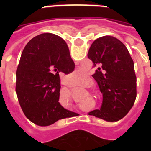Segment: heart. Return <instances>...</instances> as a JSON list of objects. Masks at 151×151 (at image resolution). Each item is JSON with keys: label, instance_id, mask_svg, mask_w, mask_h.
<instances>
[{"label": "heart", "instance_id": "obj_1", "mask_svg": "<svg viewBox=\"0 0 151 151\" xmlns=\"http://www.w3.org/2000/svg\"><path fill=\"white\" fill-rule=\"evenodd\" d=\"M70 76H71L73 78H74L76 80L78 81V80L81 79V78L85 76V73L82 71H80V70H76V71H74L73 73H72Z\"/></svg>", "mask_w": 151, "mask_h": 151}]
</instances>
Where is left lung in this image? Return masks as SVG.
Instances as JSON below:
<instances>
[{
	"instance_id": "8db88e82",
	"label": "left lung",
	"mask_w": 151,
	"mask_h": 151,
	"mask_svg": "<svg viewBox=\"0 0 151 151\" xmlns=\"http://www.w3.org/2000/svg\"><path fill=\"white\" fill-rule=\"evenodd\" d=\"M88 57L93 62L92 76L103 94L100 110L89 113L108 122L123 118L134 105L136 98V76L129 50L122 41L110 35L92 43Z\"/></svg>"
}]
</instances>
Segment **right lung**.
<instances>
[{
    "mask_svg": "<svg viewBox=\"0 0 151 151\" xmlns=\"http://www.w3.org/2000/svg\"><path fill=\"white\" fill-rule=\"evenodd\" d=\"M74 68L69 47L58 35L43 33L28 42L16 73V93L31 122L47 126L75 114L59 102V75L69 74Z\"/></svg>",
    "mask_w": 151,
    "mask_h": 151,
    "instance_id": "right-lung-1",
    "label": "right lung"
}]
</instances>
